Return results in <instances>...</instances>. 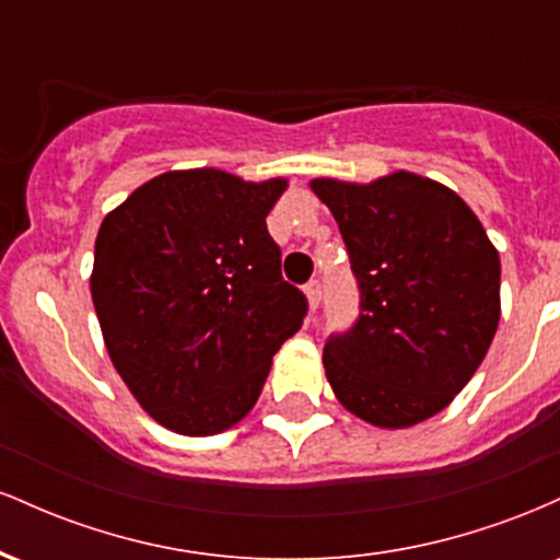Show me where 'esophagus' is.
<instances>
[{
	"instance_id": "34e87169",
	"label": "esophagus",
	"mask_w": 560,
	"mask_h": 560,
	"mask_svg": "<svg viewBox=\"0 0 560 560\" xmlns=\"http://www.w3.org/2000/svg\"><path fill=\"white\" fill-rule=\"evenodd\" d=\"M305 294H307V302H311V311H316L318 302H320V279H311L305 284Z\"/></svg>"
}]
</instances>
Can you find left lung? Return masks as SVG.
<instances>
[{
  "label": "left lung",
  "mask_w": 560,
  "mask_h": 560,
  "mask_svg": "<svg viewBox=\"0 0 560 560\" xmlns=\"http://www.w3.org/2000/svg\"><path fill=\"white\" fill-rule=\"evenodd\" d=\"M337 218L358 318L329 334L337 400L374 427H413L447 408L485 361L500 320V258L447 186L397 171L374 184L316 178Z\"/></svg>",
  "instance_id": "left-lung-1"
}]
</instances>
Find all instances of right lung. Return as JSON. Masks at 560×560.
I'll use <instances>...</instances> for the list:
<instances>
[{"label": "right lung", "mask_w": 560, "mask_h": 560, "mask_svg": "<svg viewBox=\"0 0 560 560\" xmlns=\"http://www.w3.org/2000/svg\"><path fill=\"white\" fill-rule=\"evenodd\" d=\"M287 182L171 171L102 221L92 300L113 365L152 419L178 434L234 427L307 300L281 276L266 215Z\"/></svg>", "instance_id": "1"}]
</instances>
